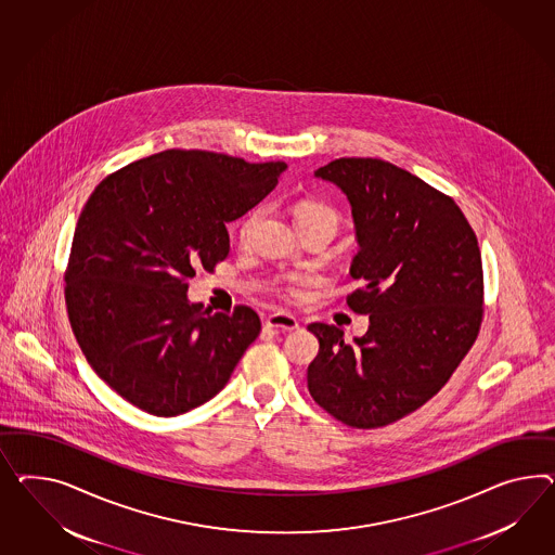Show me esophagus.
<instances>
[{"label":"esophagus","instance_id":"esophagus-1","mask_svg":"<svg viewBox=\"0 0 555 555\" xmlns=\"http://www.w3.org/2000/svg\"><path fill=\"white\" fill-rule=\"evenodd\" d=\"M267 327L279 331L299 330V321L297 317L288 315V313H272L267 317Z\"/></svg>","mask_w":555,"mask_h":555}]
</instances>
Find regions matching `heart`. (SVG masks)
<instances>
[{
  "label": "heart",
  "instance_id": "heart-1",
  "mask_svg": "<svg viewBox=\"0 0 555 555\" xmlns=\"http://www.w3.org/2000/svg\"><path fill=\"white\" fill-rule=\"evenodd\" d=\"M260 216H262V208L256 206V208H253V210L248 211V214L242 218L238 230L240 240L250 238V234H253L255 225L258 224ZM339 222H341L339 211L335 210V208H331L327 204H323V202L302 199V202H299V204L295 206V224H297L299 230L300 228H311V225H323V228L331 230L333 236H335V232H337V228H339ZM288 293H291V295H299V283H297V281H291V283H288Z\"/></svg>",
  "mask_w": 555,
  "mask_h": 555
}]
</instances>
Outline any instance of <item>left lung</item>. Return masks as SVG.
I'll return each instance as SVG.
<instances>
[{"label":"left lung","instance_id":"1","mask_svg":"<svg viewBox=\"0 0 555 555\" xmlns=\"http://www.w3.org/2000/svg\"><path fill=\"white\" fill-rule=\"evenodd\" d=\"M315 178L344 192L360 288L347 305L370 315L345 344L335 325L311 323L319 353L307 370L317 404L353 428H377L426 404L479 335L482 264L465 214L410 171L382 159L341 157Z\"/></svg>","mask_w":555,"mask_h":555}]
</instances>
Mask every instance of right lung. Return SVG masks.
Masks as SVG:
<instances>
[{
	"instance_id": "add662e5",
	"label": "right lung",
	"mask_w": 555,
	"mask_h": 555,
	"mask_svg": "<svg viewBox=\"0 0 555 555\" xmlns=\"http://www.w3.org/2000/svg\"><path fill=\"white\" fill-rule=\"evenodd\" d=\"M283 162L169 150L125 165L80 211L66 309L90 367L127 402L178 416L224 388L260 333L250 307L188 299L195 269L230 253L225 224L276 188Z\"/></svg>"
}]
</instances>
